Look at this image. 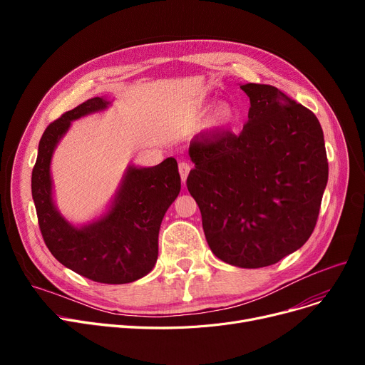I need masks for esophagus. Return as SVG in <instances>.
<instances>
[{"mask_svg": "<svg viewBox=\"0 0 365 365\" xmlns=\"http://www.w3.org/2000/svg\"><path fill=\"white\" fill-rule=\"evenodd\" d=\"M189 171H190V164L186 163V161H180L179 163V173H180V178H182L183 183L186 182V178L189 175Z\"/></svg>", "mask_w": 365, "mask_h": 365, "instance_id": "esophagus-1", "label": "esophagus"}]
</instances>
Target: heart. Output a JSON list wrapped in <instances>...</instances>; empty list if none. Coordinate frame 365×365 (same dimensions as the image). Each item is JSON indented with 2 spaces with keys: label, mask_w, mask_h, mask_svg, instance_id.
I'll list each match as a JSON object with an SVG mask.
<instances>
[{
  "label": "heart",
  "mask_w": 365,
  "mask_h": 365,
  "mask_svg": "<svg viewBox=\"0 0 365 365\" xmlns=\"http://www.w3.org/2000/svg\"><path fill=\"white\" fill-rule=\"evenodd\" d=\"M235 120V115L231 106L227 105H222L220 108H217V110L212 115V118H210L208 124L210 127H215V128H220V127H226L231 124Z\"/></svg>",
  "instance_id": "b5f03b06"
}]
</instances>
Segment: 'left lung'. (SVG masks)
I'll list each match as a JSON object with an SVG mask.
<instances>
[{
	"label": "left lung",
	"mask_w": 365,
	"mask_h": 365,
	"mask_svg": "<svg viewBox=\"0 0 365 365\" xmlns=\"http://www.w3.org/2000/svg\"><path fill=\"white\" fill-rule=\"evenodd\" d=\"M250 98L240 134L201 133L186 186L200 207L216 257L240 267L269 266L309 240L329 161L315 113L277 87L244 84Z\"/></svg>",
	"instance_id": "8db88e82"
}]
</instances>
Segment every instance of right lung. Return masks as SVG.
I'll return each instance as SVG.
<instances>
[{
  "mask_svg": "<svg viewBox=\"0 0 365 365\" xmlns=\"http://www.w3.org/2000/svg\"><path fill=\"white\" fill-rule=\"evenodd\" d=\"M93 98L65 112L44 131L32 170V198L38 225L50 253L71 271L102 284H127L148 275L158 259L163 217L180 192L178 161L155 167H128L109 212L90 225L75 227L57 212L51 198L53 150L71 121L108 108Z\"/></svg>",
  "mask_w": 365,
  "mask_h": 365,
  "instance_id": "1",
  "label": "right lung"
}]
</instances>
